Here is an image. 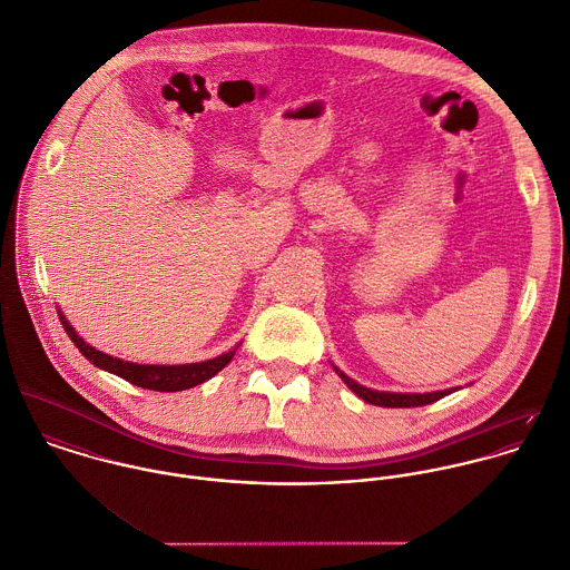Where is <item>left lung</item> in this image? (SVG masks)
I'll return each mask as SVG.
<instances>
[{
	"label": "left lung",
	"mask_w": 570,
	"mask_h": 570,
	"mask_svg": "<svg viewBox=\"0 0 570 570\" xmlns=\"http://www.w3.org/2000/svg\"><path fill=\"white\" fill-rule=\"evenodd\" d=\"M333 370L340 374L343 383L365 403L370 405H379V407H421V405H430L434 401H441L443 396L452 394L460 387H448V390H436V392H381V390H370L361 383H356L354 379H350L343 370H340L333 363Z\"/></svg>",
	"instance_id": "8db88e82"
}]
</instances>
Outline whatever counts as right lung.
<instances>
[{
  "label": "right lung",
  "instance_id": "right-lung-1",
  "mask_svg": "<svg viewBox=\"0 0 570 570\" xmlns=\"http://www.w3.org/2000/svg\"><path fill=\"white\" fill-rule=\"evenodd\" d=\"M59 320H61L68 337L88 361H92L97 367H101L106 372H112L116 376L129 381L131 385L154 390V392H180V390H189V387H196V385L209 381L227 365L228 361L233 358L235 350L242 345V342L235 343L228 352H223L207 361H198V363H180V365L131 363V361H122L112 354H106V352L92 347L83 337H79V333L70 326V322L66 320L61 308H59Z\"/></svg>",
  "mask_w": 570,
  "mask_h": 570
}]
</instances>
